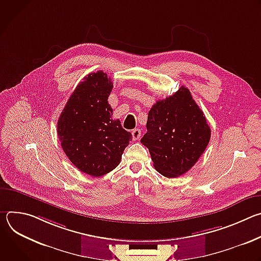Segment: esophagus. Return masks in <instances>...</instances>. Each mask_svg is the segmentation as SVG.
<instances>
[{
  "label": "esophagus",
  "mask_w": 261,
  "mask_h": 261,
  "mask_svg": "<svg viewBox=\"0 0 261 261\" xmlns=\"http://www.w3.org/2000/svg\"><path fill=\"white\" fill-rule=\"evenodd\" d=\"M140 136H141L140 129L136 128V129L132 130V138H133V140H138L140 138Z\"/></svg>",
  "instance_id": "34e87169"
}]
</instances>
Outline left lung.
I'll return each mask as SVG.
<instances>
[{"instance_id":"left-lung-1","label":"left lung","mask_w":261,"mask_h":261,"mask_svg":"<svg viewBox=\"0 0 261 261\" xmlns=\"http://www.w3.org/2000/svg\"><path fill=\"white\" fill-rule=\"evenodd\" d=\"M146 129L140 142L148 148L154 167L166 177L187 172L211 139V128L203 111L185 87L152 106Z\"/></svg>"}]
</instances>
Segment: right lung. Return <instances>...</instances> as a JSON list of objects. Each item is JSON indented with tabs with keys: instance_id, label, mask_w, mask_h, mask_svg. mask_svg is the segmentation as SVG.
Masks as SVG:
<instances>
[{
	"instance_id": "add662e5",
	"label": "right lung",
	"mask_w": 261,
	"mask_h": 261,
	"mask_svg": "<svg viewBox=\"0 0 261 261\" xmlns=\"http://www.w3.org/2000/svg\"><path fill=\"white\" fill-rule=\"evenodd\" d=\"M114 84L103 71L90 73L74 90L58 121L63 151L81 171L102 176L121 162L132 139L120 120H113L108 97Z\"/></svg>"
}]
</instances>
